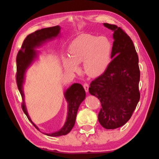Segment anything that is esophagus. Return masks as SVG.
<instances>
[{
  "label": "esophagus",
  "instance_id": "1",
  "mask_svg": "<svg viewBox=\"0 0 159 159\" xmlns=\"http://www.w3.org/2000/svg\"><path fill=\"white\" fill-rule=\"evenodd\" d=\"M83 87H84V89H85V92L87 93L89 92V85L87 83H84L83 84Z\"/></svg>",
  "mask_w": 159,
  "mask_h": 159
}]
</instances>
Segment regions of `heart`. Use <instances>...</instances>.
<instances>
[{
  "instance_id": "b5f03b06",
  "label": "heart",
  "mask_w": 159,
  "mask_h": 159,
  "mask_svg": "<svg viewBox=\"0 0 159 159\" xmlns=\"http://www.w3.org/2000/svg\"><path fill=\"white\" fill-rule=\"evenodd\" d=\"M113 45L109 38L82 34L71 42L69 59H65L66 68L75 72L78 65L83 62L85 72L90 77H98L105 72L111 61Z\"/></svg>"
}]
</instances>
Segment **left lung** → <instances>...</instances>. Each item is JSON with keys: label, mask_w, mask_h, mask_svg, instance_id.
<instances>
[{"label": "left lung", "mask_w": 159, "mask_h": 159, "mask_svg": "<svg viewBox=\"0 0 159 159\" xmlns=\"http://www.w3.org/2000/svg\"><path fill=\"white\" fill-rule=\"evenodd\" d=\"M103 25L113 31L112 61L105 72L91 83L89 92L100 101L101 126L115 129L130 120L139 101V58L133 41L122 29Z\"/></svg>", "instance_id": "1"}]
</instances>
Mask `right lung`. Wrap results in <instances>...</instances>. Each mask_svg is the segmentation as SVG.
<instances>
[{
    "instance_id": "obj_1",
    "label": "right lung",
    "mask_w": 159,
    "mask_h": 159,
    "mask_svg": "<svg viewBox=\"0 0 159 159\" xmlns=\"http://www.w3.org/2000/svg\"><path fill=\"white\" fill-rule=\"evenodd\" d=\"M61 27L59 26H52V27L44 28L41 30H38L31 34H29L24 40L21 50H19L16 57L17 63V74L16 81L18 88L22 98V108L29 120L37 129L39 130V128L33 122L30 118L26 104L25 102V94L23 92V83L25 82V76L26 70L31 65L33 61L38 56V52L35 50V48L42 46L43 43L49 40L53 39L58 37L60 33ZM64 96L68 103L67 107V116L64 126L59 131L52 133H43L46 135L50 137H59L66 135L69 133L72 129L76 121V114L80 104L85 100L86 94L83 87L79 83H74L67 89ZM40 131V130H39Z\"/></svg>"
}]
</instances>
